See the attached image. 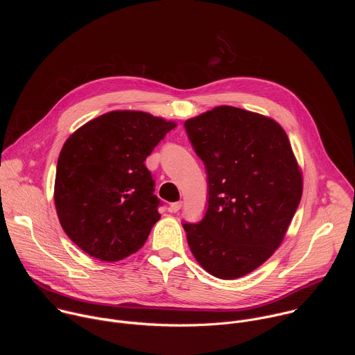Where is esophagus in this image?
<instances>
[{
	"label": "esophagus",
	"mask_w": 355,
	"mask_h": 355,
	"mask_svg": "<svg viewBox=\"0 0 355 355\" xmlns=\"http://www.w3.org/2000/svg\"><path fill=\"white\" fill-rule=\"evenodd\" d=\"M181 207H182V202L178 200V202H174V204H171L168 209H170V212H174V214H175V212H178V211L181 209Z\"/></svg>",
	"instance_id": "obj_1"
}]
</instances>
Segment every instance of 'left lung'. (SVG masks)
I'll use <instances>...</instances> for the list:
<instances>
[{
    "label": "left lung",
    "instance_id": "8db88e82",
    "mask_svg": "<svg viewBox=\"0 0 355 355\" xmlns=\"http://www.w3.org/2000/svg\"><path fill=\"white\" fill-rule=\"evenodd\" d=\"M184 125L209 185L205 218L184 225L188 245L211 275L244 277L281 245L300 202L303 177L291 141L272 118L229 105Z\"/></svg>",
    "mask_w": 355,
    "mask_h": 355
}]
</instances>
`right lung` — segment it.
Instances as JSON below:
<instances>
[{
	"label": "right lung",
	"mask_w": 355,
	"mask_h": 355,
	"mask_svg": "<svg viewBox=\"0 0 355 355\" xmlns=\"http://www.w3.org/2000/svg\"><path fill=\"white\" fill-rule=\"evenodd\" d=\"M175 126L148 112L119 110L88 121L66 140L55 205L63 230L87 254L116 263L143 247L162 218L144 160Z\"/></svg>",
	"instance_id": "1"
}]
</instances>
